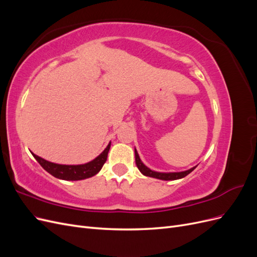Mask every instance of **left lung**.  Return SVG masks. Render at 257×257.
I'll return each instance as SVG.
<instances>
[{
	"label": "left lung",
	"instance_id": "obj_1",
	"mask_svg": "<svg viewBox=\"0 0 257 257\" xmlns=\"http://www.w3.org/2000/svg\"><path fill=\"white\" fill-rule=\"evenodd\" d=\"M135 161H136V165L144 176L147 177H151L155 179H160V180H178V179H182L185 176H188L190 173H192L194 169H195L197 166H194L188 170H184V172H174V173H160V172H155V170L150 169L149 167H147L144 163L142 162L141 158H139V154L135 148Z\"/></svg>",
	"mask_w": 257,
	"mask_h": 257
}]
</instances>
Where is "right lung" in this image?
Masks as SVG:
<instances>
[{
    "label": "right lung",
    "instance_id": "right-lung-1",
    "mask_svg": "<svg viewBox=\"0 0 257 257\" xmlns=\"http://www.w3.org/2000/svg\"><path fill=\"white\" fill-rule=\"evenodd\" d=\"M111 143L108 144L105 148V150L100 153L98 157L94 160H92L85 164L80 165H63V164H56V163L49 162L45 159H42L38 155L33 154L35 160L40 163V165L48 172L53 177H56L61 180L66 181H77V180H83V179H88L93 176H95L100 169H102L105 162L107 161V155L109 152Z\"/></svg>",
    "mask_w": 257,
    "mask_h": 257
}]
</instances>
